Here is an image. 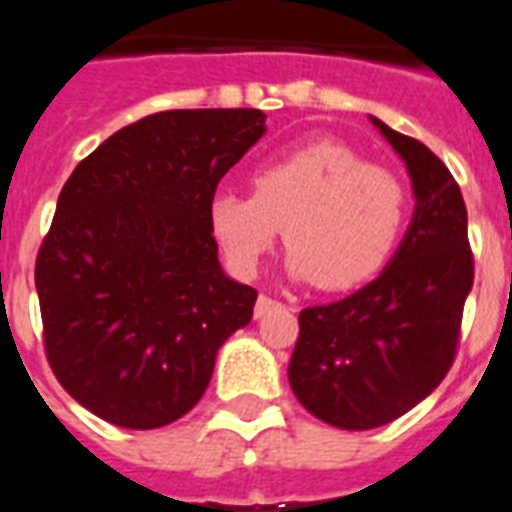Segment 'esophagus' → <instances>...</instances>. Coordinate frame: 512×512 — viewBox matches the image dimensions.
<instances>
[{
    "label": "esophagus",
    "mask_w": 512,
    "mask_h": 512,
    "mask_svg": "<svg viewBox=\"0 0 512 512\" xmlns=\"http://www.w3.org/2000/svg\"><path fill=\"white\" fill-rule=\"evenodd\" d=\"M279 300H273V297L268 295H260L257 297V303H255V316L260 319V316H265L268 311H273V308H279Z\"/></svg>",
    "instance_id": "1"
}]
</instances>
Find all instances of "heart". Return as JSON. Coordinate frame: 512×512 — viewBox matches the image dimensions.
Here are the masks:
<instances>
[{
    "instance_id": "1",
    "label": "heart",
    "mask_w": 512,
    "mask_h": 512,
    "mask_svg": "<svg viewBox=\"0 0 512 512\" xmlns=\"http://www.w3.org/2000/svg\"><path fill=\"white\" fill-rule=\"evenodd\" d=\"M404 215L401 180L337 140L273 156L252 172V193H215L207 207L209 233L233 273L252 276L284 225L292 276L327 292L372 279Z\"/></svg>"
}]
</instances>
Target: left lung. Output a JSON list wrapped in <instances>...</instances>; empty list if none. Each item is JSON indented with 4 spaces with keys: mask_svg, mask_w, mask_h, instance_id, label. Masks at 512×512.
I'll return each instance as SVG.
<instances>
[{
    "mask_svg": "<svg viewBox=\"0 0 512 512\" xmlns=\"http://www.w3.org/2000/svg\"><path fill=\"white\" fill-rule=\"evenodd\" d=\"M412 177L414 217L390 265L345 300L300 311L289 361L297 401L327 425H388L452 369L473 287L468 209L460 185L420 140L374 119Z\"/></svg>",
    "mask_w": 512,
    "mask_h": 512,
    "instance_id": "obj_1",
    "label": "left lung"
}]
</instances>
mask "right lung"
I'll list each match as a JSON object with an SVG mask.
<instances>
[{"label": "right lung", "instance_id": "obj_1", "mask_svg": "<svg viewBox=\"0 0 512 512\" xmlns=\"http://www.w3.org/2000/svg\"><path fill=\"white\" fill-rule=\"evenodd\" d=\"M257 108L159 111L114 132L63 185L36 255L44 353L100 420L164 428L199 404L257 292L217 263L207 207L263 138Z\"/></svg>", "mask_w": 512, "mask_h": 512}]
</instances>
